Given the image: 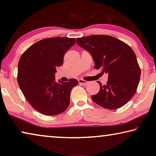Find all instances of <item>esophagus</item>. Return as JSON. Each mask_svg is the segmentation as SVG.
<instances>
[{
  "label": "esophagus",
  "instance_id": "obj_1",
  "mask_svg": "<svg viewBox=\"0 0 156 156\" xmlns=\"http://www.w3.org/2000/svg\"><path fill=\"white\" fill-rule=\"evenodd\" d=\"M78 83H80V84H83V85H87V84H88V82L87 81L84 80H83V79H79Z\"/></svg>",
  "mask_w": 156,
  "mask_h": 156
}]
</instances>
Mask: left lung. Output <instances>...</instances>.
<instances>
[{"mask_svg": "<svg viewBox=\"0 0 156 156\" xmlns=\"http://www.w3.org/2000/svg\"><path fill=\"white\" fill-rule=\"evenodd\" d=\"M76 43L93 58L94 68L107 73V84L91 96L93 101L107 109H117L136 94L141 71L135 53L127 44L107 35H91L78 38Z\"/></svg>", "mask_w": 156, "mask_h": 156, "instance_id": "8db88e82", "label": "left lung"}]
</instances>
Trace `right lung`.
<instances>
[{"instance_id": "right-lung-1", "label": "right lung", "mask_w": 156, "mask_h": 156, "mask_svg": "<svg viewBox=\"0 0 156 156\" xmlns=\"http://www.w3.org/2000/svg\"><path fill=\"white\" fill-rule=\"evenodd\" d=\"M76 43L75 38L56 37L34 43L21 56L18 65V83L26 100L42 114L56 115L67 109L70 94L78 81L55 80L56 69Z\"/></svg>"}]
</instances>
